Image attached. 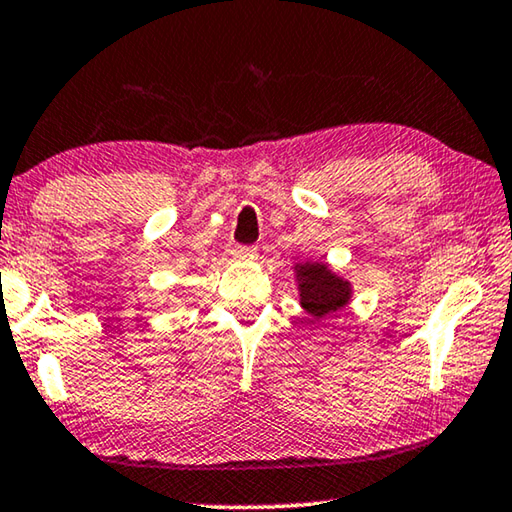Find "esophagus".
I'll use <instances>...</instances> for the list:
<instances>
[{"label":"esophagus","instance_id":"34e87169","mask_svg":"<svg viewBox=\"0 0 512 512\" xmlns=\"http://www.w3.org/2000/svg\"><path fill=\"white\" fill-rule=\"evenodd\" d=\"M255 250H257L255 246H239V243H234L230 253H232L234 257H248V255H253Z\"/></svg>","mask_w":512,"mask_h":512}]
</instances>
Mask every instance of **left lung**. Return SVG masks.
Instances as JSON below:
<instances>
[{
  "mask_svg": "<svg viewBox=\"0 0 512 512\" xmlns=\"http://www.w3.org/2000/svg\"><path fill=\"white\" fill-rule=\"evenodd\" d=\"M294 271L298 280L300 305L314 319H326L328 314L342 310L351 300V282L332 273L328 264L305 262L296 264Z\"/></svg>",
  "mask_w": 512,
  "mask_h": 512,
  "instance_id": "left-lung-1",
  "label": "left lung"
}]
</instances>
